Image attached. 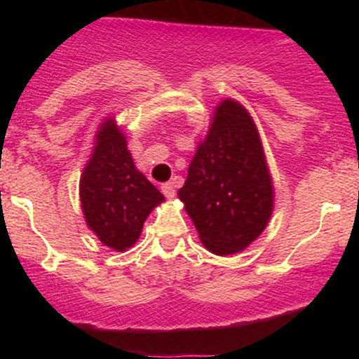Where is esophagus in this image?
Returning <instances> with one entry per match:
<instances>
[{"instance_id": "obj_1", "label": "esophagus", "mask_w": 359, "mask_h": 359, "mask_svg": "<svg viewBox=\"0 0 359 359\" xmlns=\"http://www.w3.org/2000/svg\"><path fill=\"white\" fill-rule=\"evenodd\" d=\"M162 192L165 194L167 199H174L175 197V187H174V182H165L162 185Z\"/></svg>"}]
</instances>
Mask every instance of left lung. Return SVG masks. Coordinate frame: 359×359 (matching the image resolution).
I'll list each match as a JSON object with an SVG mask.
<instances>
[{"label": "left lung", "mask_w": 359, "mask_h": 359, "mask_svg": "<svg viewBox=\"0 0 359 359\" xmlns=\"http://www.w3.org/2000/svg\"><path fill=\"white\" fill-rule=\"evenodd\" d=\"M273 194L253 118L221 101L179 191L203 245L219 257L248 248L269 224Z\"/></svg>", "instance_id": "obj_1"}]
</instances>
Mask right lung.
Returning a JSON list of instances; mask_svg holds the SVG:
<instances>
[{"label":"right lung","instance_id":"right-lung-1","mask_svg":"<svg viewBox=\"0 0 359 359\" xmlns=\"http://www.w3.org/2000/svg\"><path fill=\"white\" fill-rule=\"evenodd\" d=\"M79 196L90 231L116 251L137 243L148 214L165 201L135 167L126 137L113 118H106L97 130L93 155L81 175Z\"/></svg>","mask_w":359,"mask_h":359}]
</instances>
